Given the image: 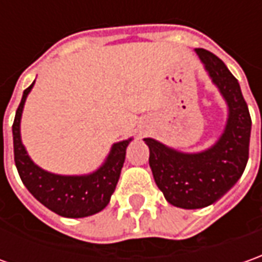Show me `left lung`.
<instances>
[{
	"label": "left lung",
	"mask_w": 262,
	"mask_h": 262,
	"mask_svg": "<svg viewBox=\"0 0 262 262\" xmlns=\"http://www.w3.org/2000/svg\"><path fill=\"white\" fill-rule=\"evenodd\" d=\"M195 51L227 101L224 133L215 145L199 154L179 152L155 139H145L155 182L169 204L183 209L205 208L222 198L241 178L250 152L251 116L238 80L211 51Z\"/></svg>",
	"instance_id": "8db88e82"
}]
</instances>
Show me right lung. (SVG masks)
I'll use <instances>...</instances> for the list:
<instances>
[{
  "label": "right lung",
  "mask_w": 262,
  "mask_h": 262,
  "mask_svg": "<svg viewBox=\"0 0 262 262\" xmlns=\"http://www.w3.org/2000/svg\"><path fill=\"white\" fill-rule=\"evenodd\" d=\"M34 83L24 90L14 124V161L19 178L34 198L50 211L66 218H84L103 211L107 206L112 193L123 168L126 147L132 139L117 142L112 146L104 163L89 175H57L37 166L27 154L21 142L19 123L28 93Z\"/></svg>",
  "instance_id": "right-lung-1"
}]
</instances>
